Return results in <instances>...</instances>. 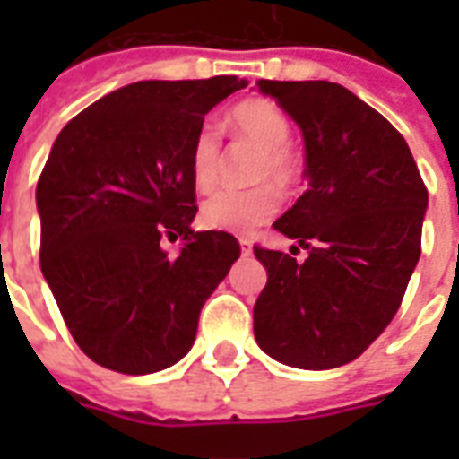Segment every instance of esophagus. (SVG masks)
I'll return each mask as SVG.
<instances>
[{
  "instance_id": "1",
  "label": "esophagus",
  "mask_w": 459,
  "mask_h": 459,
  "mask_svg": "<svg viewBox=\"0 0 459 459\" xmlns=\"http://www.w3.org/2000/svg\"><path fill=\"white\" fill-rule=\"evenodd\" d=\"M240 250H243V255H250L252 252V245L247 238H240Z\"/></svg>"
}]
</instances>
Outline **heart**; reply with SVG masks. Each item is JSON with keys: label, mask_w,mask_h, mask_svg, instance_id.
<instances>
[{"label": "heart", "mask_w": 459, "mask_h": 459, "mask_svg": "<svg viewBox=\"0 0 459 459\" xmlns=\"http://www.w3.org/2000/svg\"><path fill=\"white\" fill-rule=\"evenodd\" d=\"M230 131L238 140L257 147L252 178L264 180L247 190H219L202 202L200 223L204 229L250 233L266 223L281 207L279 187L293 186L300 176V161L288 147L290 143V121L272 100H245L229 114ZM221 138L212 124H204L195 133L190 145V178L197 190H212L221 176Z\"/></svg>", "instance_id": "b5f03b06"}]
</instances>
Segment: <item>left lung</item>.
Here are the masks:
<instances>
[{
    "instance_id": "obj_1",
    "label": "left lung",
    "mask_w": 459,
    "mask_h": 459,
    "mask_svg": "<svg viewBox=\"0 0 459 459\" xmlns=\"http://www.w3.org/2000/svg\"><path fill=\"white\" fill-rule=\"evenodd\" d=\"M257 88L300 126L309 187L273 223L305 247V262L255 247L269 276L255 302V338L281 364L335 369L362 355L398 312L421 255L427 186L405 138L348 88Z\"/></svg>"
}]
</instances>
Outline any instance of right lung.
<instances>
[{
    "label": "right lung",
    "instance_id": "add662e5",
    "mask_svg": "<svg viewBox=\"0 0 459 459\" xmlns=\"http://www.w3.org/2000/svg\"><path fill=\"white\" fill-rule=\"evenodd\" d=\"M247 82L140 81L71 118L35 200L39 266L78 348L111 371L154 374L193 348L202 305L240 257L223 230H193L190 145ZM180 237L171 258L160 238Z\"/></svg>",
    "mask_w": 459,
    "mask_h": 459
}]
</instances>
